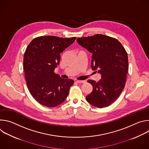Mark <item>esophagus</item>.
<instances>
[{"label": "esophagus", "mask_w": 149, "mask_h": 149, "mask_svg": "<svg viewBox=\"0 0 149 149\" xmlns=\"http://www.w3.org/2000/svg\"><path fill=\"white\" fill-rule=\"evenodd\" d=\"M85 82V81H84V80H77L76 81V82H77V83H84Z\"/></svg>", "instance_id": "esophagus-1"}]
</instances>
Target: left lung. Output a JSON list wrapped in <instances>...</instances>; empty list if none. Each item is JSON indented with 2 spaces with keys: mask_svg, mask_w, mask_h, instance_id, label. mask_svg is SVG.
I'll use <instances>...</instances> for the list:
<instances>
[{
  "mask_svg": "<svg viewBox=\"0 0 149 149\" xmlns=\"http://www.w3.org/2000/svg\"><path fill=\"white\" fill-rule=\"evenodd\" d=\"M78 44L93 54L91 66L101 78L97 82L89 79L92 92L87 101L96 107H107L120 96L125 84L129 68L127 53L114 38L102 34L77 39Z\"/></svg>",
  "mask_w": 149,
  "mask_h": 149,
  "instance_id": "obj_1",
  "label": "left lung"
}]
</instances>
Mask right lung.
I'll return each instance as SVG.
<instances>
[{
    "label": "right lung",
    "mask_w": 149,
    "mask_h": 149,
    "mask_svg": "<svg viewBox=\"0 0 149 149\" xmlns=\"http://www.w3.org/2000/svg\"><path fill=\"white\" fill-rule=\"evenodd\" d=\"M75 39L42 36L34 38L27 47L24 56L26 85L32 96L41 105L54 107L67 97L74 81L62 78L54 70L59 63L60 54Z\"/></svg>",
    "instance_id": "add662e5"
}]
</instances>
